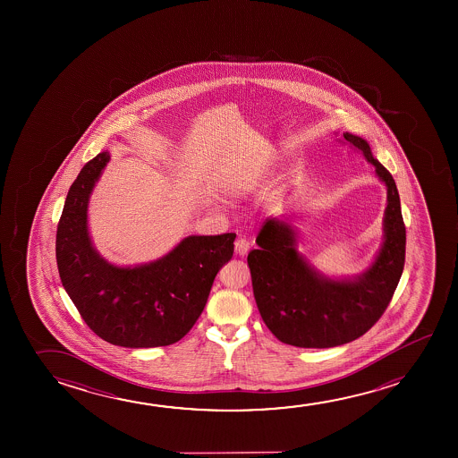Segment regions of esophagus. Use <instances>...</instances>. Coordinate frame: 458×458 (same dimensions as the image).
<instances>
[{
	"mask_svg": "<svg viewBox=\"0 0 458 458\" xmlns=\"http://www.w3.org/2000/svg\"><path fill=\"white\" fill-rule=\"evenodd\" d=\"M234 250L241 257H245L249 250H250V241L247 238H239L236 242H234Z\"/></svg>",
	"mask_w": 458,
	"mask_h": 458,
	"instance_id": "34e87169",
	"label": "esophagus"
}]
</instances>
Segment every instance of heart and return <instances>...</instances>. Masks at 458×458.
Listing matches in <instances>:
<instances>
[{"label":"heart","instance_id":"b5f03b06","mask_svg":"<svg viewBox=\"0 0 458 458\" xmlns=\"http://www.w3.org/2000/svg\"><path fill=\"white\" fill-rule=\"evenodd\" d=\"M261 178V170L236 169L226 174L224 178V188L232 195H245L257 186Z\"/></svg>","mask_w":458,"mask_h":458}]
</instances>
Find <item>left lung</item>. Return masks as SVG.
Segmentation results:
<instances>
[{
    "label": "left lung",
    "mask_w": 458,
    "mask_h": 458,
    "mask_svg": "<svg viewBox=\"0 0 458 458\" xmlns=\"http://www.w3.org/2000/svg\"><path fill=\"white\" fill-rule=\"evenodd\" d=\"M344 139L376 165L388 189L385 242L376 261L353 280L320 276L295 250V233L284 220L266 219L247 257L251 286L264 324L284 344L327 349L363 336L382 318L405 264V224L394 178L374 159L364 139Z\"/></svg>",
    "instance_id": "obj_1"
}]
</instances>
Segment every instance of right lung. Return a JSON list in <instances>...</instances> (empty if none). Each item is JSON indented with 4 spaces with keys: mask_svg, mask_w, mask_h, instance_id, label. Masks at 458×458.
<instances>
[{
    "mask_svg": "<svg viewBox=\"0 0 458 458\" xmlns=\"http://www.w3.org/2000/svg\"><path fill=\"white\" fill-rule=\"evenodd\" d=\"M107 161V151L98 153L70 186L56 232L61 282L89 328L107 343L174 344L200 318L214 278L232 259L236 234L189 236L169 255L138 267L107 263L90 244L86 214Z\"/></svg>",
    "mask_w": 458,
    "mask_h": 458,
    "instance_id": "right-lung-1",
    "label": "right lung"
}]
</instances>
